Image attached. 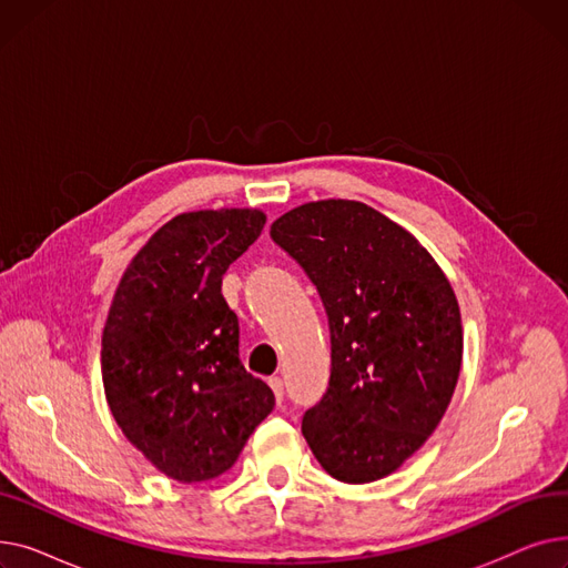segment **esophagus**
Listing matches in <instances>:
<instances>
[{
    "mask_svg": "<svg viewBox=\"0 0 568 568\" xmlns=\"http://www.w3.org/2000/svg\"><path fill=\"white\" fill-rule=\"evenodd\" d=\"M268 386H272V392H274V396H276V403L281 405V403H283V398H285V386H283V379H281V377H272V379H268Z\"/></svg>",
    "mask_w": 568,
    "mask_h": 568,
    "instance_id": "esophagus-1",
    "label": "esophagus"
}]
</instances>
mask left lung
<instances>
[{"label":"left lung","mask_w":568,"mask_h":568,"mask_svg":"<svg viewBox=\"0 0 568 568\" xmlns=\"http://www.w3.org/2000/svg\"><path fill=\"white\" fill-rule=\"evenodd\" d=\"M268 234L300 262L329 317V389L302 433L334 479H384L452 403L463 362L454 287L405 227L364 202L302 204Z\"/></svg>","instance_id":"obj_1"}]
</instances>
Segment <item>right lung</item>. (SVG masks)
Here are the masks:
<instances>
[{"label":"right lung","instance_id":"add662e5","mask_svg":"<svg viewBox=\"0 0 568 568\" xmlns=\"http://www.w3.org/2000/svg\"><path fill=\"white\" fill-rule=\"evenodd\" d=\"M264 223L260 209L179 214L114 292L101 347L105 398L126 439L174 481L227 471L276 405L239 359V320L221 292Z\"/></svg>","mask_w":568,"mask_h":568}]
</instances>
